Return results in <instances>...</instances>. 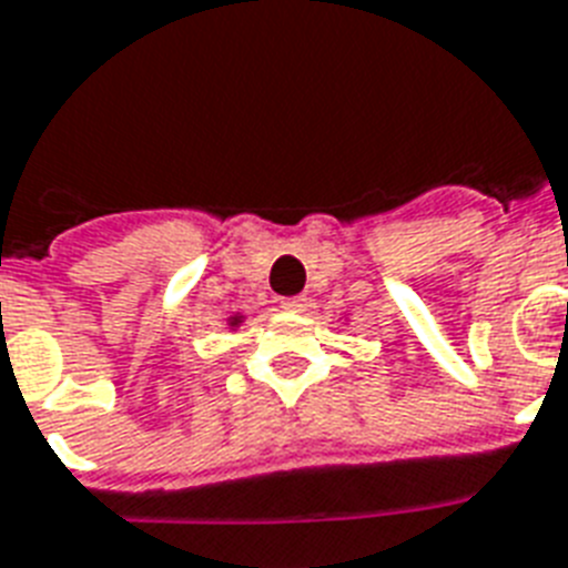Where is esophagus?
Masks as SVG:
<instances>
[{
  "instance_id": "1",
  "label": "esophagus",
  "mask_w": 568,
  "mask_h": 568,
  "mask_svg": "<svg viewBox=\"0 0 568 568\" xmlns=\"http://www.w3.org/2000/svg\"><path fill=\"white\" fill-rule=\"evenodd\" d=\"M307 305L305 296H290V298H281V307L284 311H302V307Z\"/></svg>"
}]
</instances>
